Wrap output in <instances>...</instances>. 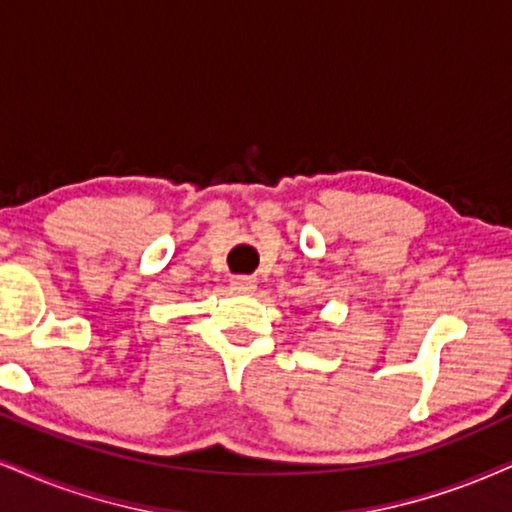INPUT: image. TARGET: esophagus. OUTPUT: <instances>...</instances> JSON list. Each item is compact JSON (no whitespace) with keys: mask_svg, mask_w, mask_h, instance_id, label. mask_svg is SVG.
<instances>
[{"mask_svg":"<svg viewBox=\"0 0 512 512\" xmlns=\"http://www.w3.org/2000/svg\"><path fill=\"white\" fill-rule=\"evenodd\" d=\"M231 288L238 290V293H252L257 286L250 276H234L231 278Z\"/></svg>","mask_w":512,"mask_h":512,"instance_id":"34e87169","label":"esophagus"}]
</instances>
